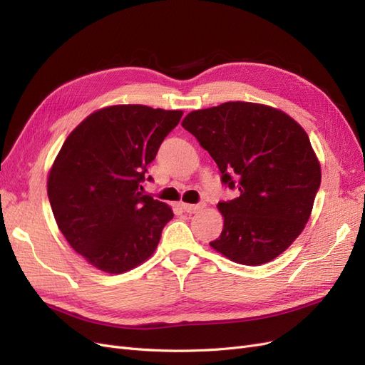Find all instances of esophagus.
I'll use <instances>...</instances> for the list:
<instances>
[{"mask_svg":"<svg viewBox=\"0 0 365 365\" xmlns=\"http://www.w3.org/2000/svg\"><path fill=\"white\" fill-rule=\"evenodd\" d=\"M181 208L184 210L185 213H196V212H200L201 208H204V205H193V204H185V202H182L181 204Z\"/></svg>","mask_w":365,"mask_h":365,"instance_id":"34e87169","label":"esophagus"}]
</instances>
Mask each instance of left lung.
<instances>
[{"mask_svg":"<svg viewBox=\"0 0 365 365\" xmlns=\"http://www.w3.org/2000/svg\"><path fill=\"white\" fill-rule=\"evenodd\" d=\"M181 125L212 155L222 182L239 190L217 204L224 228L210 247L248 267L280 256L307 224L322 182L304 129L280 109L251 102L197 109Z\"/></svg>","mask_w":365,"mask_h":365,"instance_id":"1","label":"left lung"}]
</instances>
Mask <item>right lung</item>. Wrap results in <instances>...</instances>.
Returning a JSON list of instances; mask_svg holds the SVG:
<instances>
[{"label":"right lung","instance_id":"add662e5","mask_svg":"<svg viewBox=\"0 0 365 365\" xmlns=\"http://www.w3.org/2000/svg\"><path fill=\"white\" fill-rule=\"evenodd\" d=\"M181 117L146 105L106 106L63 141L48 172V200L61 233L94 268L126 272L157 250L173 212L143 195L141 181Z\"/></svg>","mask_w":365,"mask_h":365}]
</instances>
